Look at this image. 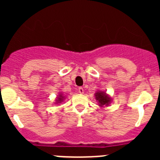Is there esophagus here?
I'll list each match as a JSON object with an SVG mask.
<instances>
[{"label": "esophagus", "instance_id": "1", "mask_svg": "<svg viewBox=\"0 0 160 160\" xmlns=\"http://www.w3.org/2000/svg\"><path fill=\"white\" fill-rule=\"evenodd\" d=\"M78 90H79V93H83V88H82V87H80V88H78Z\"/></svg>", "mask_w": 160, "mask_h": 160}]
</instances>
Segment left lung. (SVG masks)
Wrapping results in <instances>:
<instances>
[{"label":"left lung","instance_id":"left-lung-1","mask_svg":"<svg viewBox=\"0 0 160 160\" xmlns=\"http://www.w3.org/2000/svg\"><path fill=\"white\" fill-rule=\"evenodd\" d=\"M95 96H96V99L97 101H98V102L100 103V105L103 106V105H107L110 103V98L108 96L106 95L105 93L104 92H98L97 93H95Z\"/></svg>","mask_w":160,"mask_h":160}]
</instances>
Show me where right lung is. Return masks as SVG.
Masks as SVG:
<instances>
[{"mask_svg":"<svg viewBox=\"0 0 160 160\" xmlns=\"http://www.w3.org/2000/svg\"><path fill=\"white\" fill-rule=\"evenodd\" d=\"M62 97L61 95H59V101H62Z\"/></svg>","mask_w":160,"mask_h":160,"instance_id":"right-lung-1","label":"right lung"}]
</instances>
